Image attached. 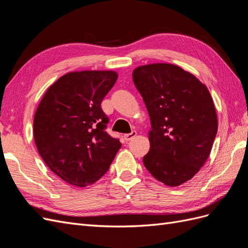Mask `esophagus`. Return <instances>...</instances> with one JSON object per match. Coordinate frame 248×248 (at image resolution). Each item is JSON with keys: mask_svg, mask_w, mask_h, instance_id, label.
I'll list each match as a JSON object with an SVG mask.
<instances>
[{"mask_svg": "<svg viewBox=\"0 0 248 248\" xmlns=\"http://www.w3.org/2000/svg\"><path fill=\"white\" fill-rule=\"evenodd\" d=\"M138 134V132L137 131H132V132H130V133H127V134H125L124 136V139H125V140L126 141H128V140H130L131 139H133L134 137H136Z\"/></svg>", "mask_w": 248, "mask_h": 248, "instance_id": "esophagus-1", "label": "esophagus"}]
</instances>
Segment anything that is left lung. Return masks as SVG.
I'll return each mask as SVG.
<instances>
[{"label": "left lung", "mask_w": 248, "mask_h": 248, "mask_svg": "<svg viewBox=\"0 0 248 248\" xmlns=\"http://www.w3.org/2000/svg\"><path fill=\"white\" fill-rule=\"evenodd\" d=\"M132 78L151 121L145 167L163 184L181 185L211 152L218 127L212 96L192 73L174 64L139 66Z\"/></svg>", "instance_id": "obj_1"}]
</instances>
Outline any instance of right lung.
<instances>
[{"label": "right lung", "instance_id": "add662e5", "mask_svg": "<svg viewBox=\"0 0 248 248\" xmlns=\"http://www.w3.org/2000/svg\"><path fill=\"white\" fill-rule=\"evenodd\" d=\"M117 78L112 70L68 72L47 89L37 107L36 148L52 172L70 185L95 183L122 146L104 131L108 119L100 108Z\"/></svg>", "mask_w": 248, "mask_h": 248}]
</instances>
